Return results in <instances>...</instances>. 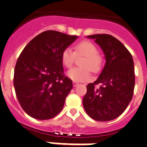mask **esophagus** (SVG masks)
Here are the masks:
<instances>
[{
	"label": "esophagus",
	"instance_id": "esophagus-1",
	"mask_svg": "<svg viewBox=\"0 0 147 147\" xmlns=\"http://www.w3.org/2000/svg\"><path fill=\"white\" fill-rule=\"evenodd\" d=\"M78 83H77V82H75V81H74L73 82V86L74 87H75V86H78Z\"/></svg>",
	"mask_w": 147,
	"mask_h": 147
}]
</instances>
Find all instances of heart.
<instances>
[{
  "label": "heart",
  "instance_id": "obj_1",
  "mask_svg": "<svg viewBox=\"0 0 147 147\" xmlns=\"http://www.w3.org/2000/svg\"><path fill=\"white\" fill-rule=\"evenodd\" d=\"M75 55L85 56L81 62L82 67H75L67 72V76L74 81L82 82L89 80L91 73L98 72L101 69L102 58L98 54V49L92 42L84 40L75 46V52L68 47L63 50L61 55V61L66 68H70L75 60Z\"/></svg>",
  "mask_w": 147,
  "mask_h": 147
}]
</instances>
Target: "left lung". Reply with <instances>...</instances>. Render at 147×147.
<instances>
[{"mask_svg":"<svg viewBox=\"0 0 147 147\" xmlns=\"http://www.w3.org/2000/svg\"><path fill=\"white\" fill-rule=\"evenodd\" d=\"M100 46L106 63L98 78L86 86L83 99L89 117L98 121L118 118L127 109L133 96L135 70L132 55L117 38L107 34L89 35ZM100 84L95 88V85Z\"/></svg>","mask_w":147,"mask_h":147,"instance_id":"8db88e82","label":"left lung"}]
</instances>
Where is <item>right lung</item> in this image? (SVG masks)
I'll return each mask as SVG.
<instances>
[{
    "instance_id": "right-lung-1",
    "label": "right lung",
    "mask_w": 147,
    "mask_h": 147,
    "mask_svg": "<svg viewBox=\"0 0 147 147\" xmlns=\"http://www.w3.org/2000/svg\"><path fill=\"white\" fill-rule=\"evenodd\" d=\"M77 38L48 30L35 37L20 53L14 87L20 106L32 118L50 119L63 109L72 81L63 74L61 55Z\"/></svg>"
}]
</instances>
